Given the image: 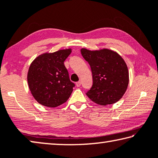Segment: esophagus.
<instances>
[{
  "label": "esophagus",
  "mask_w": 158,
  "mask_h": 158,
  "mask_svg": "<svg viewBox=\"0 0 158 158\" xmlns=\"http://www.w3.org/2000/svg\"><path fill=\"white\" fill-rule=\"evenodd\" d=\"M76 86H77V87H79L80 86H81V81H77V82H76Z\"/></svg>",
  "instance_id": "obj_1"
}]
</instances>
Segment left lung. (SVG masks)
<instances>
[{"mask_svg":"<svg viewBox=\"0 0 158 158\" xmlns=\"http://www.w3.org/2000/svg\"><path fill=\"white\" fill-rule=\"evenodd\" d=\"M81 53L92 72L93 85L86 92L87 96L102 106L118 102L129 82L128 67L123 59L109 49L91 51L82 48Z\"/></svg>","mask_w":158,"mask_h":158,"instance_id":"1","label":"left lung"}]
</instances>
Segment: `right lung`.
Listing matches in <instances>:
<instances>
[{"label":"right lung","instance_id":"add662e5","mask_svg":"<svg viewBox=\"0 0 158 158\" xmlns=\"http://www.w3.org/2000/svg\"><path fill=\"white\" fill-rule=\"evenodd\" d=\"M72 49L44 53L30 64L27 72L28 86L35 99L44 106L55 108L65 103L75 84L70 81L64 62Z\"/></svg>","mask_w":158,"mask_h":158}]
</instances>
